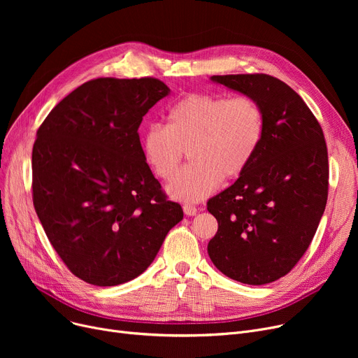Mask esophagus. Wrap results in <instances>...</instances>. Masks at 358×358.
Returning a JSON list of instances; mask_svg holds the SVG:
<instances>
[{
  "label": "esophagus",
  "mask_w": 358,
  "mask_h": 358,
  "mask_svg": "<svg viewBox=\"0 0 358 358\" xmlns=\"http://www.w3.org/2000/svg\"><path fill=\"white\" fill-rule=\"evenodd\" d=\"M182 210H184V213L187 216H194V215L199 213V209L196 208V206H190V204H185L184 208H182Z\"/></svg>",
  "instance_id": "esophagus-1"
}]
</instances>
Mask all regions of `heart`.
I'll return each instance as SVG.
<instances>
[{
  "label": "heart",
  "instance_id": "obj_1",
  "mask_svg": "<svg viewBox=\"0 0 358 358\" xmlns=\"http://www.w3.org/2000/svg\"><path fill=\"white\" fill-rule=\"evenodd\" d=\"M259 106L247 96L189 94L169 108L166 124H152L142 136V152L154 174L171 180L189 150L192 164L168 185V194L185 203L210 196L223 180L245 171L262 139Z\"/></svg>",
  "mask_w": 358,
  "mask_h": 358
}]
</instances>
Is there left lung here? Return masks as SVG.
Here are the masks:
<instances>
[{
  "instance_id": "obj_1",
  "label": "left lung",
  "mask_w": 358,
  "mask_h": 358,
  "mask_svg": "<svg viewBox=\"0 0 358 358\" xmlns=\"http://www.w3.org/2000/svg\"><path fill=\"white\" fill-rule=\"evenodd\" d=\"M210 81L252 99L264 130L238 180L208 201L219 228L208 252L243 285L286 275L309 248L328 197L324 131L299 94L266 73L213 75Z\"/></svg>"
}]
</instances>
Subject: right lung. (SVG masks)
<instances>
[{"label":"right lung","mask_w":358,"mask_h":358,"mask_svg":"<svg viewBox=\"0 0 358 358\" xmlns=\"http://www.w3.org/2000/svg\"><path fill=\"white\" fill-rule=\"evenodd\" d=\"M169 90L155 78H97L73 90L37 130L33 204L78 278L117 286L141 275L182 220L142 152L138 129Z\"/></svg>","instance_id":"add662e5"}]
</instances>
